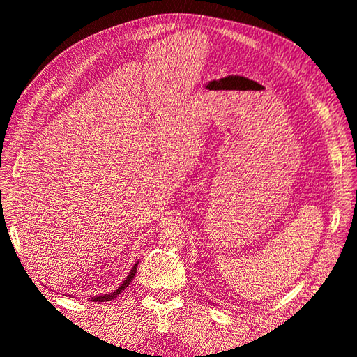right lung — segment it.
Listing matches in <instances>:
<instances>
[{"label":"right lung","instance_id":"add662e5","mask_svg":"<svg viewBox=\"0 0 357 357\" xmlns=\"http://www.w3.org/2000/svg\"><path fill=\"white\" fill-rule=\"evenodd\" d=\"M137 266H138V262L132 266V269H131V273L128 274V277H126V280H123V283L119 286L114 291H110V294H104V295H96V296H92V298H89L91 301H93V302H104V301H112V299H114V298H117L119 295L122 294V291L129 286V283L132 282V278L135 277V273H137Z\"/></svg>","mask_w":357,"mask_h":357}]
</instances>
